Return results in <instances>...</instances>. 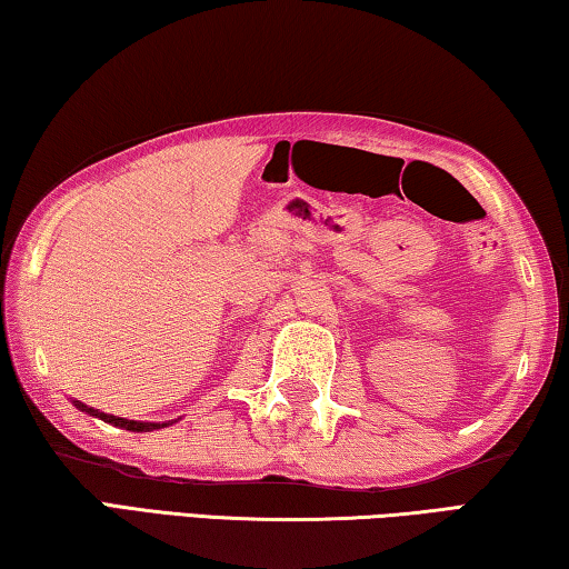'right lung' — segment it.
Wrapping results in <instances>:
<instances>
[{"label": "right lung", "instance_id": "right-lung-1", "mask_svg": "<svg viewBox=\"0 0 569 569\" xmlns=\"http://www.w3.org/2000/svg\"><path fill=\"white\" fill-rule=\"evenodd\" d=\"M72 403L80 411H84V413H90V417H94V419H102V421H108V423H112V427H120V429H128V431H156V429H162V427H170V423H176V421H134V419H122V417H112V413H104V411H100V409H94V407H88V403H82V401H74L72 399Z\"/></svg>", "mask_w": 569, "mask_h": 569}]
</instances>
